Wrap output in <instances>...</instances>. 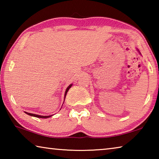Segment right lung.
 Segmentation results:
<instances>
[{
	"instance_id": "add662e5",
	"label": "right lung",
	"mask_w": 159,
	"mask_h": 159,
	"mask_svg": "<svg viewBox=\"0 0 159 159\" xmlns=\"http://www.w3.org/2000/svg\"><path fill=\"white\" fill-rule=\"evenodd\" d=\"M71 85H72V84H71L70 85L68 88H66V92H65V95H64V98H66V93H67V92H68V90H69V89L71 87ZM26 114H28V115H29V116H34V117H37V118H49V117H50V116H40V115H37V114H31V113H27V112H25Z\"/></svg>"
}]
</instances>
